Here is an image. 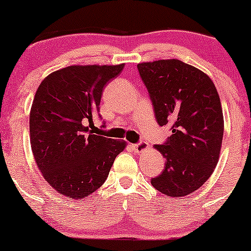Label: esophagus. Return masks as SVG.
Segmentation results:
<instances>
[{
	"label": "esophagus",
	"mask_w": 251,
	"mask_h": 251,
	"mask_svg": "<svg viewBox=\"0 0 251 251\" xmlns=\"http://www.w3.org/2000/svg\"><path fill=\"white\" fill-rule=\"evenodd\" d=\"M133 150L137 152V153H143V152L148 151L149 150V144L146 142H140L138 144H134Z\"/></svg>",
	"instance_id": "34e87169"
}]
</instances>
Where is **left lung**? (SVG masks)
<instances>
[{"mask_svg":"<svg viewBox=\"0 0 251 251\" xmlns=\"http://www.w3.org/2000/svg\"><path fill=\"white\" fill-rule=\"evenodd\" d=\"M160 126L172 135L154 149L165 158L163 172L152 178L155 190L183 197L209 179L220 159L224 119L218 92L204 72L177 59L138 63Z\"/></svg>","mask_w":251,"mask_h":251,"instance_id":"8db88e82","label":"left lung"}]
</instances>
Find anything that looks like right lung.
Here are the masks:
<instances>
[{
	"instance_id": "add662e5",
	"label": "right lung",
	"mask_w": 251,
	"mask_h": 251,
	"mask_svg": "<svg viewBox=\"0 0 251 251\" xmlns=\"http://www.w3.org/2000/svg\"><path fill=\"white\" fill-rule=\"evenodd\" d=\"M116 66H68L40 83L29 114L30 145L37 168L55 191L82 200L107 179L125 140L93 134L103 87L119 75Z\"/></svg>"
}]
</instances>
